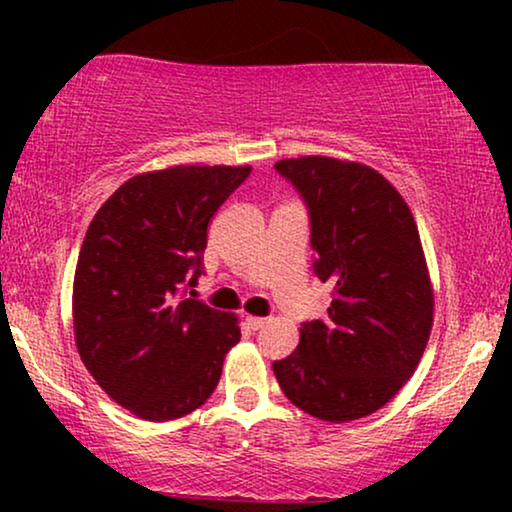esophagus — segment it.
Returning <instances> with one entry per match:
<instances>
[{
	"mask_svg": "<svg viewBox=\"0 0 512 512\" xmlns=\"http://www.w3.org/2000/svg\"><path fill=\"white\" fill-rule=\"evenodd\" d=\"M265 324H268V319H263V317H247V326L251 328V331H258V328H263Z\"/></svg>",
	"mask_w": 512,
	"mask_h": 512,
	"instance_id": "obj_1",
	"label": "esophagus"
}]
</instances>
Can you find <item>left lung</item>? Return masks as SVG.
I'll use <instances>...</instances> for the list:
<instances>
[{
    "mask_svg": "<svg viewBox=\"0 0 512 512\" xmlns=\"http://www.w3.org/2000/svg\"><path fill=\"white\" fill-rule=\"evenodd\" d=\"M275 170L307 202L314 275L333 300L272 370L307 415L368 417L410 380L431 335L433 286L415 216L380 172L354 160L286 158Z\"/></svg>",
    "mask_w": 512,
    "mask_h": 512,
    "instance_id": "1",
    "label": "left lung"
}]
</instances>
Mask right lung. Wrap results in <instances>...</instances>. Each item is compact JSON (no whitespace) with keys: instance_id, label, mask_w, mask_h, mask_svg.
<instances>
[{"instance_id":"add662e5","label":"right lung","mask_w":512,"mask_h":512,"mask_svg":"<svg viewBox=\"0 0 512 512\" xmlns=\"http://www.w3.org/2000/svg\"><path fill=\"white\" fill-rule=\"evenodd\" d=\"M249 165H174L137 174L97 209L74 272V340L83 366L146 422L200 408L240 342V321L181 286L202 275L207 226Z\"/></svg>"}]
</instances>
